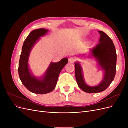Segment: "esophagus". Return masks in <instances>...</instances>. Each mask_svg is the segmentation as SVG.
<instances>
[{
  "label": "esophagus",
  "mask_w": 128,
  "mask_h": 128,
  "mask_svg": "<svg viewBox=\"0 0 128 128\" xmlns=\"http://www.w3.org/2000/svg\"><path fill=\"white\" fill-rule=\"evenodd\" d=\"M75 60H76V59H75V58H74V57H70L69 58V59H68V61H69V62L70 63H73L74 62H75Z\"/></svg>",
  "instance_id": "34e87169"
}]
</instances>
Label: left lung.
<instances>
[{
  "instance_id": "obj_1",
  "label": "left lung",
  "mask_w": 128,
  "mask_h": 128,
  "mask_svg": "<svg viewBox=\"0 0 128 128\" xmlns=\"http://www.w3.org/2000/svg\"><path fill=\"white\" fill-rule=\"evenodd\" d=\"M98 32L100 34L99 43L91 48L88 55L84 54L82 56L95 60L97 67L102 69L103 73L100 82L94 86L87 84L84 78L83 69L80 62H75V77L78 87L84 92L92 94L104 91L108 87L115 77L116 65L117 56L113 41L102 31H98Z\"/></svg>"
}]
</instances>
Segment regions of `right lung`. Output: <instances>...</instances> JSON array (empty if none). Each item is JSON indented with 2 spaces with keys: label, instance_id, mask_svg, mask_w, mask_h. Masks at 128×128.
<instances>
[{
  "label": "right lung",
  "instance_id": "1",
  "mask_svg": "<svg viewBox=\"0 0 128 128\" xmlns=\"http://www.w3.org/2000/svg\"><path fill=\"white\" fill-rule=\"evenodd\" d=\"M48 32L44 28L34 30L26 38L22 46L19 61L18 72L20 80L29 91L36 94H46L55 88L58 77L62 69L68 63V59L64 58L58 62H51L43 75L34 76L29 68V59L32 50L40 39Z\"/></svg>",
  "mask_w": 128,
  "mask_h": 128
}]
</instances>
